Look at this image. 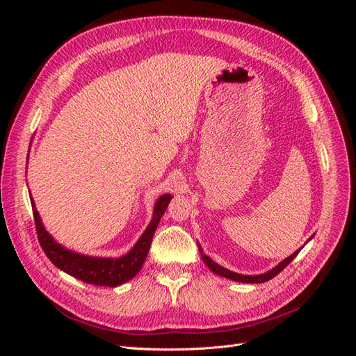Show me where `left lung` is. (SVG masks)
I'll list each match as a JSON object with an SVG mask.
<instances>
[{
	"label": "left lung",
	"instance_id": "1",
	"mask_svg": "<svg viewBox=\"0 0 356 356\" xmlns=\"http://www.w3.org/2000/svg\"><path fill=\"white\" fill-rule=\"evenodd\" d=\"M301 250V248H300ZM300 250L298 251H296L293 255H289L286 260H284L282 263H279L275 268H272V270H268L267 273H263V275H255V276H248V275H239V273H234V272H230V270H227V268H224V267H221L220 264H217L215 261H212L211 258L207 255V254H203V251H202V248L199 246V251H200V255H202V260L204 261V264H207L211 270L213 272V273H217V275H220V276H224V277H229V279H232V281H236V282H243V284H261V282H267L268 279H272V277H275L277 273H281L284 268L294 260V258L297 257V254L300 252Z\"/></svg>",
	"mask_w": 356,
	"mask_h": 356
}]
</instances>
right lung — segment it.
I'll return each instance as SVG.
<instances>
[{
	"mask_svg": "<svg viewBox=\"0 0 356 356\" xmlns=\"http://www.w3.org/2000/svg\"><path fill=\"white\" fill-rule=\"evenodd\" d=\"M170 195H163L154 207V217L149 222L144 234L139 238L132 251L120 258H98V257H86L77 252H72L62 248L59 243L53 241L51 236L42 227L41 218L35 209L34 202L32 204V213H34L35 230L38 236V242L42 251L47 255L49 260L60 270L80 279L86 284L101 285V286H117L129 279L136 276L141 270L145 261L147 254L149 251V245L153 241V234L157 229L161 215L165 213L168 204L170 202Z\"/></svg>",
	"mask_w": 356,
	"mask_h": 356,
	"instance_id": "obj_1",
	"label": "right lung"
}]
</instances>
